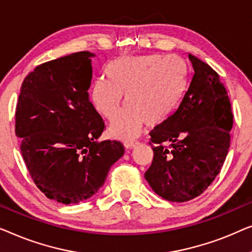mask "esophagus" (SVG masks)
Listing matches in <instances>:
<instances>
[{
    "mask_svg": "<svg viewBox=\"0 0 252 252\" xmlns=\"http://www.w3.org/2000/svg\"><path fill=\"white\" fill-rule=\"evenodd\" d=\"M139 145V141L137 140H129V141H125V146L126 148H134L136 146Z\"/></svg>",
    "mask_w": 252,
    "mask_h": 252,
    "instance_id": "esophagus-1",
    "label": "esophagus"
}]
</instances>
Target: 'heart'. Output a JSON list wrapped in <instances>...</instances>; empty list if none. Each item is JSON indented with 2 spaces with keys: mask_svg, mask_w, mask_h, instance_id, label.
I'll use <instances>...</instances> for the list:
<instances>
[{
  "mask_svg": "<svg viewBox=\"0 0 252 252\" xmlns=\"http://www.w3.org/2000/svg\"><path fill=\"white\" fill-rule=\"evenodd\" d=\"M106 79L91 86L90 97L95 111L112 120L126 94L127 107L114 119L113 136L131 140L145 123L160 125L178 105L187 86L185 60L177 55L122 57L105 67Z\"/></svg>",
  "mask_w": 252,
  "mask_h": 252,
  "instance_id": "heart-1",
  "label": "heart"
}]
</instances>
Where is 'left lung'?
<instances>
[{
  "instance_id": "obj_1",
  "label": "left lung",
  "mask_w": 252,
  "mask_h": 252,
  "mask_svg": "<svg viewBox=\"0 0 252 252\" xmlns=\"http://www.w3.org/2000/svg\"><path fill=\"white\" fill-rule=\"evenodd\" d=\"M194 74L178 108L150 132L154 158L145 178L164 200L186 202L210 186L227 157L231 101L219 75L189 54Z\"/></svg>"
}]
</instances>
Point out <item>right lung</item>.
<instances>
[{"instance_id":"obj_1","label":"right lung","mask_w":252,"mask_h":252,"mask_svg":"<svg viewBox=\"0 0 252 252\" xmlns=\"http://www.w3.org/2000/svg\"><path fill=\"white\" fill-rule=\"evenodd\" d=\"M89 51L38 65L25 77L16 108V136L38 189L59 203H79L104 185L125 154L122 143L99 141L105 129L89 99Z\"/></svg>"}]
</instances>
